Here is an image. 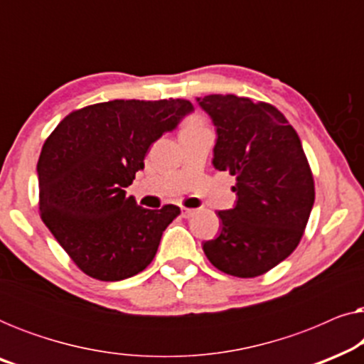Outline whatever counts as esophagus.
Returning <instances> with one entry per match:
<instances>
[{"instance_id": "obj_1", "label": "esophagus", "mask_w": 364, "mask_h": 364, "mask_svg": "<svg viewBox=\"0 0 364 364\" xmlns=\"http://www.w3.org/2000/svg\"><path fill=\"white\" fill-rule=\"evenodd\" d=\"M193 213H196V210H193V208H186V207H182V217L183 218H191Z\"/></svg>"}]
</instances>
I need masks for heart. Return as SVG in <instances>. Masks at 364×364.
<instances>
[{
	"mask_svg": "<svg viewBox=\"0 0 364 364\" xmlns=\"http://www.w3.org/2000/svg\"><path fill=\"white\" fill-rule=\"evenodd\" d=\"M202 126H203L202 119L197 117V116H193V117H191L187 121V127L186 129H188V127H202Z\"/></svg>",
	"mask_w": 364,
	"mask_h": 364,
	"instance_id": "obj_1",
	"label": "heart"
}]
</instances>
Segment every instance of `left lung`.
<instances>
[{
	"instance_id": "left-lung-1",
	"label": "left lung",
	"mask_w": 364,
	"mask_h": 364,
	"mask_svg": "<svg viewBox=\"0 0 364 364\" xmlns=\"http://www.w3.org/2000/svg\"><path fill=\"white\" fill-rule=\"evenodd\" d=\"M197 102L217 129L213 167L237 178L235 207L217 213L220 235L203 242V252L227 275H263L298 247L315 202L300 137L272 104L233 94Z\"/></svg>"
}]
</instances>
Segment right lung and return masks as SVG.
Masks as SVG:
<instances>
[{"label": "right lung", "instance_id": "right-lung-1", "mask_svg": "<svg viewBox=\"0 0 364 364\" xmlns=\"http://www.w3.org/2000/svg\"><path fill=\"white\" fill-rule=\"evenodd\" d=\"M193 111L186 99H116L68 114L38 161L39 212L71 260L101 282L137 275L156 257L177 205L149 210L124 188L164 132Z\"/></svg>", "mask_w": 364, "mask_h": 364}]
</instances>
